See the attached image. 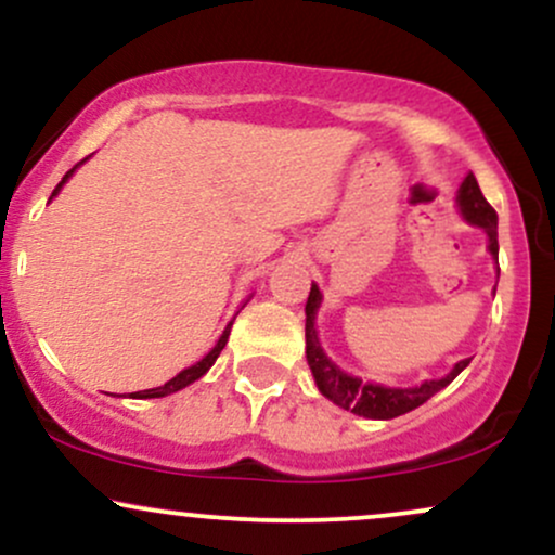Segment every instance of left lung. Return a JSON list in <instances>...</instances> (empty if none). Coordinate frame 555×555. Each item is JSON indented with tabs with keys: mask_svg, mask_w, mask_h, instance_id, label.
I'll return each mask as SVG.
<instances>
[{
	"mask_svg": "<svg viewBox=\"0 0 555 555\" xmlns=\"http://www.w3.org/2000/svg\"><path fill=\"white\" fill-rule=\"evenodd\" d=\"M456 206H460V214L469 224L486 229L488 234V250L490 256L499 260V214L493 211V206L486 201V195L480 193V184H477L475 175L469 171L464 177L460 195H456ZM321 308V289L313 284L310 286L308 305H305V354H308V365L313 371L315 386L323 397L339 404L341 410L354 412L360 417L371 420H391L399 415H406V412L417 410L420 404H425L433 393H438L446 388L451 380L460 375L464 367L469 365V360L456 362L454 371L443 378L423 380L420 386L412 388H388L378 384H362L354 375H347L341 367H336L334 362L326 358L321 341H318L315 331V313Z\"/></svg>",
	"mask_w": 555,
	"mask_h": 555,
	"instance_id": "1",
	"label": "left lung"
}]
</instances>
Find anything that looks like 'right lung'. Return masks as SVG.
<instances>
[{
	"instance_id": "right-lung-1",
	"label": "right lung",
	"mask_w": 555,
	"mask_h": 555,
	"mask_svg": "<svg viewBox=\"0 0 555 555\" xmlns=\"http://www.w3.org/2000/svg\"><path fill=\"white\" fill-rule=\"evenodd\" d=\"M82 162H86V158H82ZM82 162H78V164H75V167H73V169H69L65 177H62V182H60V184H56V188H54V193H52V197H54L56 193H60V190H62V184H65V182L69 180V177H73V171H75V169H78ZM52 197H49V201H52ZM232 323H234V321H229V326L224 328V334H221V336H219V341H216V347H214V349H211V352H208V354H206V358H203L201 362H195V365L184 367V371H182V373H177V375H175V378H171V380H167V384H164V386H158V388H149V391H135V393H132V399H158V397H167V393H175V391H180V388H184V386H190V384H193V380H197V378H201V375H206V373H208V367H211V365H214V362H216V358H219V354H221V349H224V347H227V339H229V331H232Z\"/></svg>"
}]
</instances>
